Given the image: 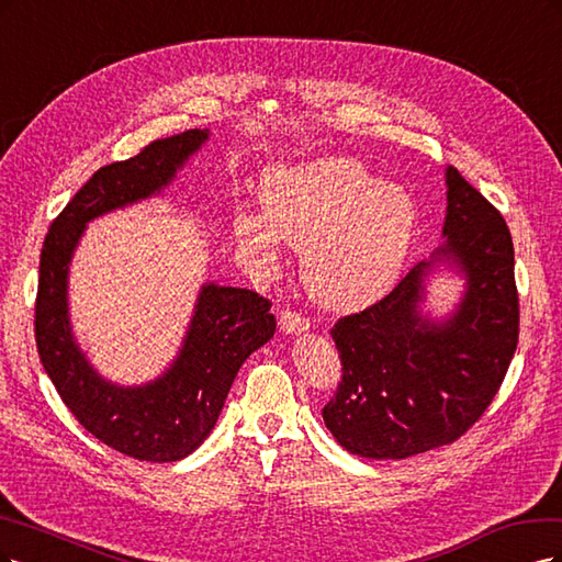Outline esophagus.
I'll return each mask as SVG.
<instances>
[{
	"instance_id": "1",
	"label": "esophagus",
	"mask_w": 562,
	"mask_h": 562,
	"mask_svg": "<svg viewBox=\"0 0 562 562\" xmlns=\"http://www.w3.org/2000/svg\"><path fill=\"white\" fill-rule=\"evenodd\" d=\"M307 327H311V322H307V317H303L301 313L289 311V307H284L280 313V329L284 334H301V331H307Z\"/></svg>"
}]
</instances>
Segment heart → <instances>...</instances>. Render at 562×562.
I'll use <instances>...</instances> for the list:
<instances>
[{
  "mask_svg": "<svg viewBox=\"0 0 562 562\" xmlns=\"http://www.w3.org/2000/svg\"><path fill=\"white\" fill-rule=\"evenodd\" d=\"M415 224L418 207L408 191L380 184L361 162L336 156L266 177L261 214H238L235 238L261 259H276L282 240L301 247L311 296L350 311L387 292Z\"/></svg>",
  "mask_w": 562,
  "mask_h": 562,
  "instance_id": "1",
  "label": "heart"
}]
</instances>
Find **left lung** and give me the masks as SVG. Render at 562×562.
<instances>
[{"mask_svg": "<svg viewBox=\"0 0 562 562\" xmlns=\"http://www.w3.org/2000/svg\"><path fill=\"white\" fill-rule=\"evenodd\" d=\"M443 245L361 313L340 317L331 338L342 364L322 418L352 456L404 460L458 441L491 406L518 346L514 243L499 210L446 170ZM437 260L468 280L459 311L434 323L419 311Z\"/></svg>", "mask_w": 562, "mask_h": 562, "instance_id": "left-lung-1", "label": "left lung"}]
</instances>
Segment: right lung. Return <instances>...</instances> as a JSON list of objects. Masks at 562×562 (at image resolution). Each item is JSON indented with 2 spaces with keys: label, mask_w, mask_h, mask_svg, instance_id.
Listing matches in <instances>:
<instances>
[{
  "label": "right lung",
  "mask_w": 562,
  "mask_h": 562,
  "mask_svg": "<svg viewBox=\"0 0 562 562\" xmlns=\"http://www.w3.org/2000/svg\"><path fill=\"white\" fill-rule=\"evenodd\" d=\"M205 139L207 131L193 128L100 168L53 220L40 257L34 338L42 364L79 425L135 460L177 462L191 456L210 437L243 361L276 334L268 299L210 282L198 294L172 367L139 387L98 375L71 336L67 273L86 224L160 193Z\"/></svg>",
  "instance_id": "1"
}]
</instances>
